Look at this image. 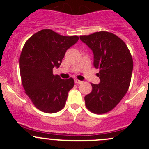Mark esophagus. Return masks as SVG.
Segmentation results:
<instances>
[{
  "label": "esophagus",
  "mask_w": 149,
  "mask_h": 149,
  "mask_svg": "<svg viewBox=\"0 0 149 149\" xmlns=\"http://www.w3.org/2000/svg\"><path fill=\"white\" fill-rule=\"evenodd\" d=\"M74 82H75V84H82L83 81H80V80H78V79H74Z\"/></svg>",
  "instance_id": "34e87169"
}]
</instances>
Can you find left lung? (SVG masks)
<instances>
[{
  "mask_svg": "<svg viewBox=\"0 0 149 149\" xmlns=\"http://www.w3.org/2000/svg\"><path fill=\"white\" fill-rule=\"evenodd\" d=\"M94 54L93 65L99 68V84H91L92 92L85 96L86 108L104 114L115 108L125 95L131 84L133 59L126 44L119 36L107 31L81 36Z\"/></svg>",
  "mask_w": 149,
  "mask_h": 149,
  "instance_id": "obj_1",
  "label": "left lung"
}]
</instances>
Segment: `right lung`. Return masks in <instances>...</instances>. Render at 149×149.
<instances>
[{
	"mask_svg": "<svg viewBox=\"0 0 149 149\" xmlns=\"http://www.w3.org/2000/svg\"><path fill=\"white\" fill-rule=\"evenodd\" d=\"M77 36H65L44 29L30 36L20 56L22 86L34 106L47 113H54L65 107L68 91L74 81L54 74L67 50L78 41Z\"/></svg>",
	"mask_w": 149,
	"mask_h": 149,
	"instance_id": "add662e5",
	"label": "right lung"
}]
</instances>
